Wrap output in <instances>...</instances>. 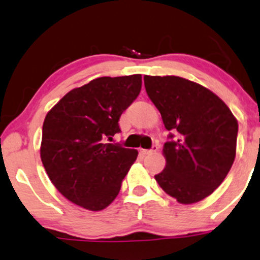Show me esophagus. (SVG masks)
Instances as JSON below:
<instances>
[{
    "instance_id": "obj_1",
    "label": "esophagus",
    "mask_w": 260,
    "mask_h": 260,
    "mask_svg": "<svg viewBox=\"0 0 260 260\" xmlns=\"http://www.w3.org/2000/svg\"><path fill=\"white\" fill-rule=\"evenodd\" d=\"M156 150H158V147H156V145H153L152 149H139V153H141L142 155H149V154L156 152Z\"/></svg>"
}]
</instances>
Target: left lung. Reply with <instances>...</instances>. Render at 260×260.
<instances>
[{
	"label": "left lung",
	"instance_id": "left-lung-1",
	"mask_svg": "<svg viewBox=\"0 0 260 260\" xmlns=\"http://www.w3.org/2000/svg\"><path fill=\"white\" fill-rule=\"evenodd\" d=\"M144 85L165 128L176 135L164 144L167 164L154 178L180 204L201 201L222 184L235 161L238 122L217 95L190 80L145 75Z\"/></svg>",
	"mask_w": 260,
	"mask_h": 260
}]
</instances>
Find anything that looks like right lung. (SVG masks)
<instances>
[{"label": "right lung", "mask_w": 260, "mask_h": 260, "mask_svg": "<svg viewBox=\"0 0 260 260\" xmlns=\"http://www.w3.org/2000/svg\"><path fill=\"white\" fill-rule=\"evenodd\" d=\"M142 75L98 78L73 88L47 113L41 158L64 198L90 211L106 209L121 190L138 152L106 143L138 98Z\"/></svg>", "instance_id": "obj_1"}]
</instances>
